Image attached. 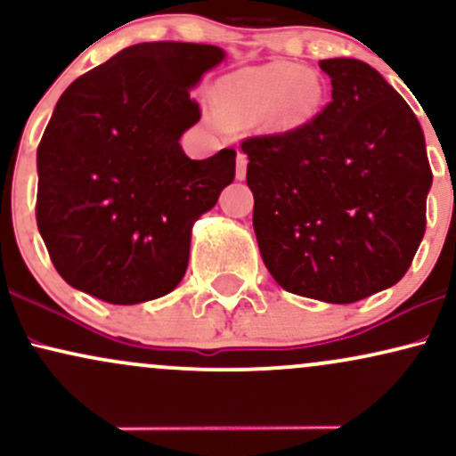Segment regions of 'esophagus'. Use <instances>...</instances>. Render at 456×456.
Listing matches in <instances>:
<instances>
[{
  "instance_id": "esophagus-1",
  "label": "esophagus",
  "mask_w": 456,
  "mask_h": 456,
  "mask_svg": "<svg viewBox=\"0 0 456 456\" xmlns=\"http://www.w3.org/2000/svg\"><path fill=\"white\" fill-rule=\"evenodd\" d=\"M246 167H248V159H246L244 151H238V156H235V177L238 180L246 177Z\"/></svg>"
}]
</instances>
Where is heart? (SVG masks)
<instances>
[{"label":"heart","instance_id":"heart-1","mask_svg":"<svg viewBox=\"0 0 456 456\" xmlns=\"http://www.w3.org/2000/svg\"><path fill=\"white\" fill-rule=\"evenodd\" d=\"M319 98L317 78L296 64L246 68L224 77L216 87V104L224 115L272 128L305 124L317 111Z\"/></svg>","mask_w":456,"mask_h":456}]
</instances>
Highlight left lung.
<instances>
[{
  "label": "left lung",
  "mask_w": 456,
  "mask_h": 456,
  "mask_svg": "<svg viewBox=\"0 0 456 456\" xmlns=\"http://www.w3.org/2000/svg\"><path fill=\"white\" fill-rule=\"evenodd\" d=\"M332 101L302 126L242 141L253 227L282 289L352 305L399 282L425 238L433 174L420 122L360 60H322Z\"/></svg>",
  "instance_id": "1"
}]
</instances>
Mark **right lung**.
Returning a JSON list of instances; mask_svg holds the SVG:
<instances>
[{"mask_svg":"<svg viewBox=\"0 0 456 456\" xmlns=\"http://www.w3.org/2000/svg\"><path fill=\"white\" fill-rule=\"evenodd\" d=\"M223 49L141 43L68 86L38 145L36 223L68 285L139 305L184 276L191 227L235 177V150L191 160V87Z\"/></svg>","mask_w":456,"mask_h":456,"instance_id":"1","label":"right lung"}]
</instances>
